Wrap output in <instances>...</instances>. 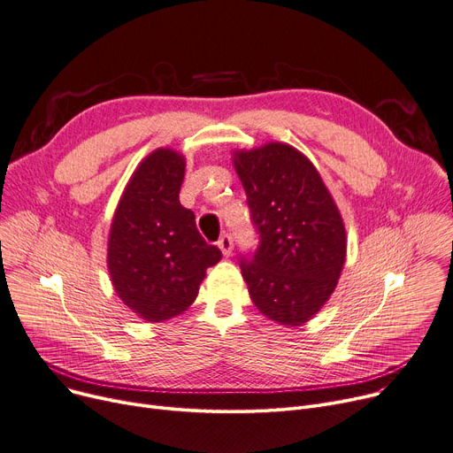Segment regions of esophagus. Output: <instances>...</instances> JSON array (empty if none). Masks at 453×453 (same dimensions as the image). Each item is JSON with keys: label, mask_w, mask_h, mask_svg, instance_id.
Here are the masks:
<instances>
[{"label": "esophagus", "mask_w": 453, "mask_h": 453, "mask_svg": "<svg viewBox=\"0 0 453 453\" xmlns=\"http://www.w3.org/2000/svg\"><path fill=\"white\" fill-rule=\"evenodd\" d=\"M217 246L220 248V251H222V255L224 257H229L231 255V251H233V240H231V234H222L220 236V240L217 242Z\"/></svg>", "instance_id": "34e87169"}]
</instances>
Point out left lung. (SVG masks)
Here are the masks:
<instances>
[{"label": "left lung", "instance_id": "obj_1", "mask_svg": "<svg viewBox=\"0 0 453 453\" xmlns=\"http://www.w3.org/2000/svg\"><path fill=\"white\" fill-rule=\"evenodd\" d=\"M260 244L240 269L269 320L300 326L335 291L346 262L339 207L315 165L295 147L269 142L233 153Z\"/></svg>", "mask_w": 453, "mask_h": 453}]
</instances>
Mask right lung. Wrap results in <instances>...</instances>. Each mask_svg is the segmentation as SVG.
Wrapping results in <instances>:
<instances>
[{"instance_id": "obj_1", "label": "right lung", "mask_w": 453, "mask_h": 453, "mask_svg": "<svg viewBox=\"0 0 453 453\" xmlns=\"http://www.w3.org/2000/svg\"><path fill=\"white\" fill-rule=\"evenodd\" d=\"M186 158L169 147L147 155L114 211L107 267L122 303L147 322L186 311L198 295L205 269L222 253L196 229L191 209L180 203Z\"/></svg>"}]
</instances>
